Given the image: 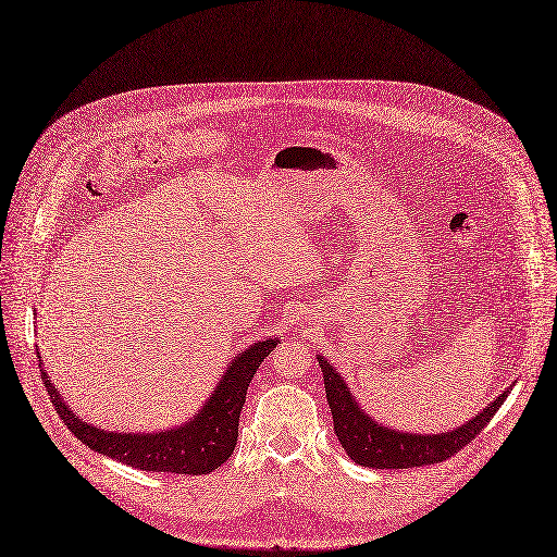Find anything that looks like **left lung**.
Returning a JSON list of instances; mask_svg holds the SVG:
<instances>
[{"instance_id": "8db88e82", "label": "left lung", "mask_w": 557, "mask_h": 557, "mask_svg": "<svg viewBox=\"0 0 557 557\" xmlns=\"http://www.w3.org/2000/svg\"><path fill=\"white\" fill-rule=\"evenodd\" d=\"M319 364L323 369L325 394L336 437L350 455L352 462L369 469H412L444 462V459L453 457L457 450H462L487 428V423L494 419L498 407L507 398V392L500 394L487 409H482L473 421L453 432H396L377 425L369 414H364V409L355 403L346 382L334 371V367L327 364V359L319 357Z\"/></svg>"}]
</instances>
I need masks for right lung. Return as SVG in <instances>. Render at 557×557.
Segmentation results:
<instances>
[{"label": "right lung", "instance_id": "1", "mask_svg": "<svg viewBox=\"0 0 557 557\" xmlns=\"http://www.w3.org/2000/svg\"><path fill=\"white\" fill-rule=\"evenodd\" d=\"M275 346L277 338H269V342H259L246 352H240L223 375L219 389L202 407V412L184 428L159 434H120L92 428L70 412V407L61 400L45 373L42 384L47 386V394H50L61 421L88 448L140 471L202 475L215 471L232 457L238 437V417L246 403L250 380Z\"/></svg>", "mask_w": 557, "mask_h": 557}]
</instances>
